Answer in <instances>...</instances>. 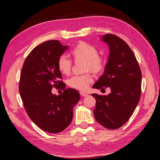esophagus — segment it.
Segmentation results:
<instances>
[{
    "label": "esophagus",
    "instance_id": "obj_1",
    "mask_svg": "<svg viewBox=\"0 0 160 160\" xmlns=\"http://www.w3.org/2000/svg\"><path fill=\"white\" fill-rule=\"evenodd\" d=\"M80 95L81 96H83V97H86V96L88 95V93H85V92H83V91H81L80 92Z\"/></svg>",
    "mask_w": 160,
    "mask_h": 160
}]
</instances>
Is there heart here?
I'll return each instance as SVG.
<instances>
[{
	"label": "heart",
	"mask_w": 160,
	"mask_h": 160,
	"mask_svg": "<svg viewBox=\"0 0 160 160\" xmlns=\"http://www.w3.org/2000/svg\"><path fill=\"white\" fill-rule=\"evenodd\" d=\"M74 59L85 61V71L99 72L103 69V59L98 54V50L95 47L86 42H81L71 51ZM72 61L65 55L59 56L57 61V67L63 75H68L71 69ZM93 81V76L90 73L74 75L67 81V84L72 88L85 91L88 88L90 83Z\"/></svg>",
	"instance_id": "b5f03b06"
}]
</instances>
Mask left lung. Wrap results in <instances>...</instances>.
<instances>
[{"instance_id": "left-lung-1", "label": "left lung", "mask_w": 160, "mask_h": 160, "mask_svg": "<svg viewBox=\"0 0 160 160\" xmlns=\"http://www.w3.org/2000/svg\"><path fill=\"white\" fill-rule=\"evenodd\" d=\"M109 48L104 73L93 85L109 88L108 95L93 93L96 100L93 111L97 122L109 129L119 128L128 122L141 96L142 72L133 51L123 39L112 34L101 37Z\"/></svg>"}]
</instances>
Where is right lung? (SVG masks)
Returning <instances> with one entry per match:
<instances>
[{
    "mask_svg": "<svg viewBox=\"0 0 160 160\" xmlns=\"http://www.w3.org/2000/svg\"><path fill=\"white\" fill-rule=\"evenodd\" d=\"M68 46L57 40L41 43L31 51L24 62L19 82V93L28 115L42 130L57 133L70 125L74 106L80 99L79 92L66 89L61 81L57 61ZM62 85L63 93H52V87Z\"/></svg>",
    "mask_w": 160,
    "mask_h": 160,
    "instance_id": "1",
    "label": "right lung"
}]
</instances>
